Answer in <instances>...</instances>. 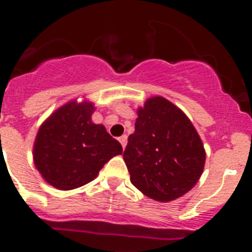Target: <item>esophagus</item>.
Listing matches in <instances>:
<instances>
[{
    "mask_svg": "<svg viewBox=\"0 0 252 252\" xmlns=\"http://www.w3.org/2000/svg\"><path fill=\"white\" fill-rule=\"evenodd\" d=\"M119 141L121 142V145H122V148H126V145H127V136H126V135H122L121 137H119Z\"/></svg>",
    "mask_w": 252,
    "mask_h": 252,
    "instance_id": "esophagus-1",
    "label": "esophagus"
}]
</instances>
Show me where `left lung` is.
Masks as SVG:
<instances>
[{
    "mask_svg": "<svg viewBox=\"0 0 252 252\" xmlns=\"http://www.w3.org/2000/svg\"><path fill=\"white\" fill-rule=\"evenodd\" d=\"M137 115L124 151L131 183L155 201L182 197L203 173L201 137L188 117L162 97L148 99Z\"/></svg>",
    "mask_w": 252,
    "mask_h": 252,
    "instance_id": "obj_1",
    "label": "left lung"
}]
</instances>
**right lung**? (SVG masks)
Listing matches in <instances>:
<instances>
[{"label": "right lung", "instance_id": "obj_1", "mask_svg": "<svg viewBox=\"0 0 252 252\" xmlns=\"http://www.w3.org/2000/svg\"><path fill=\"white\" fill-rule=\"evenodd\" d=\"M93 104L69 102L41 125L34 145L35 166L53 187L69 190L90 183L122 146L104 126L93 124Z\"/></svg>", "mask_w": 252, "mask_h": 252}]
</instances>
